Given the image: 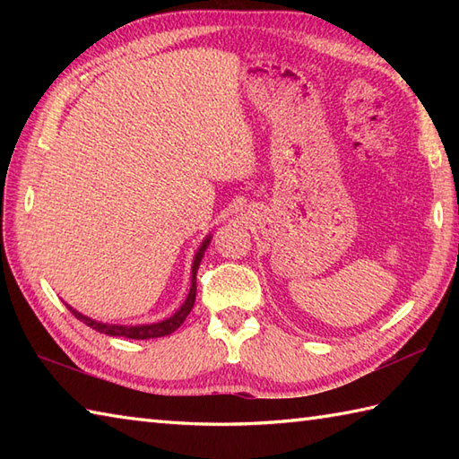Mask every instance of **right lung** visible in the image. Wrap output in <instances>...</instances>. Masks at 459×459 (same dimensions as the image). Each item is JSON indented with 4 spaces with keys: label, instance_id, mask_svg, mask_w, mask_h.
<instances>
[{
    "label": "right lung",
    "instance_id": "1",
    "mask_svg": "<svg viewBox=\"0 0 459 459\" xmlns=\"http://www.w3.org/2000/svg\"><path fill=\"white\" fill-rule=\"evenodd\" d=\"M211 242V237L203 242L201 248L197 255H195V260H193V270H191V290H189V296L187 299H185V304L178 309V314H173L169 319L165 321H160V324H152V325H108V324H100V321H94V319H89L84 317L82 314H79V311H74L71 306H66L68 311H73V316L76 319H81L82 324H86L89 327L100 331V333H106V335H112V337H128V339H153V337H163V335H169L173 333L175 329H178L185 317L189 316V311L195 304V296H197V270H199V264H201V258L204 255V250H207Z\"/></svg>",
    "mask_w": 459,
    "mask_h": 459
}]
</instances>
